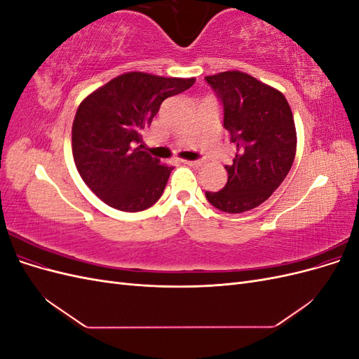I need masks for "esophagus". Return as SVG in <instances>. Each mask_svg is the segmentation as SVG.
I'll return each mask as SVG.
<instances>
[{
    "mask_svg": "<svg viewBox=\"0 0 359 359\" xmlns=\"http://www.w3.org/2000/svg\"><path fill=\"white\" fill-rule=\"evenodd\" d=\"M181 163H184V165L187 166H196V168L202 165L201 160H181Z\"/></svg>",
    "mask_w": 359,
    "mask_h": 359,
    "instance_id": "esophagus-1",
    "label": "esophagus"
}]
</instances>
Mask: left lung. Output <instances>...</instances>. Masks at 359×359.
<instances>
[{
    "instance_id": "obj_1",
    "label": "left lung",
    "mask_w": 359,
    "mask_h": 359,
    "mask_svg": "<svg viewBox=\"0 0 359 359\" xmlns=\"http://www.w3.org/2000/svg\"><path fill=\"white\" fill-rule=\"evenodd\" d=\"M205 81L223 106V127L235 145L227 182L205 191L214 208L240 214L256 208L289 173L297 151V132L285 95L243 72H223Z\"/></svg>"
}]
</instances>
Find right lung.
Instances as JSON below:
<instances>
[{"mask_svg": "<svg viewBox=\"0 0 359 359\" xmlns=\"http://www.w3.org/2000/svg\"><path fill=\"white\" fill-rule=\"evenodd\" d=\"M193 83L194 78L130 72L81 103L72 128L73 158L97 198L126 212L144 211L160 199L173 168L160 165L139 144L163 100Z\"/></svg>", "mask_w": 359, "mask_h": 359, "instance_id": "right-lung-1", "label": "right lung"}]
</instances>
